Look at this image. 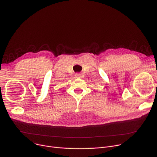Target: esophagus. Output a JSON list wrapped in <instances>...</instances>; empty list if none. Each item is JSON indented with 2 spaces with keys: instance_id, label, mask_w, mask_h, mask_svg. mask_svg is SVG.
<instances>
[{
  "instance_id": "obj_1",
  "label": "esophagus",
  "mask_w": 157,
  "mask_h": 157,
  "mask_svg": "<svg viewBox=\"0 0 157 157\" xmlns=\"http://www.w3.org/2000/svg\"><path fill=\"white\" fill-rule=\"evenodd\" d=\"M80 74H78V73H76V74H75V77L76 78H80Z\"/></svg>"
}]
</instances>
